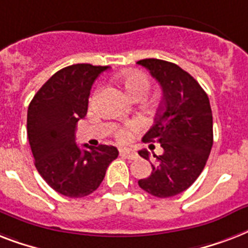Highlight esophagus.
Listing matches in <instances>:
<instances>
[{
    "label": "esophagus",
    "instance_id": "esophagus-1",
    "mask_svg": "<svg viewBox=\"0 0 248 248\" xmlns=\"http://www.w3.org/2000/svg\"><path fill=\"white\" fill-rule=\"evenodd\" d=\"M120 155L124 156V157L126 158H129V160H136V158H138L137 152L133 151V150H129V148H122V150H120Z\"/></svg>",
    "mask_w": 248,
    "mask_h": 248
}]
</instances>
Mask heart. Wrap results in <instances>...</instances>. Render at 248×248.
<instances>
[{"mask_svg":"<svg viewBox=\"0 0 248 248\" xmlns=\"http://www.w3.org/2000/svg\"><path fill=\"white\" fill-rule=\"evenodd\" d=\"M119 82L123 86L126 94L132 98H142L147 94L150 91V79L143 71L140 70H130L126 71L119 78ZM142 128V123L140 120H132V122L125 123L122 128L116 130V138L120 142H125L130 136V132H136V130Z\"/></svg>","mask_w":248,"mask_h":248,"instance_id":"obj_1","label":"heart"}]
</instances>
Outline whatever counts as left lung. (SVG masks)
<instances>
[{"instance_id":"obj_1","label":"left lung","mask_w":248,"mask_h":248,"mask_svg":"<svg viewBox=\"0 0 248 248\" xmlns=\"http://www.w3.org/2000/svg\"><path fill=\"white\" fill-rule=\"evenodd\" d=\"M137 64L147 69L162 90L155 124L142 140L157 142L164 150L161 155L154 154L151 175L138 184L150 195L168 199L191 187L205 168L213 147V112L202 87L178 65L158 59ZM138 154L150 160L147 150Z\"/></svg>"}]
</instances>
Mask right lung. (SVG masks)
Masks as SVG:
<instances>
[{
	"label": "right lung",
	"mask_w": 248,
	"mask_h": 248,
	"mask_svg": "<svg viewBox=\"0 0 248 248\" xmlns=\"http://www.w3.org/2000/svg\"><path fill=\"white\" fill-rule=\"evenodd\" d=\"M108 66L75 64L61 69L35 93L28 108L27 130L35 168L49 187L70 199L100 187L118 148L75 143L77 123L87 115L91 88Z\"/></svg>",
	"instance_id": "obj_1"
}]
</instances>
